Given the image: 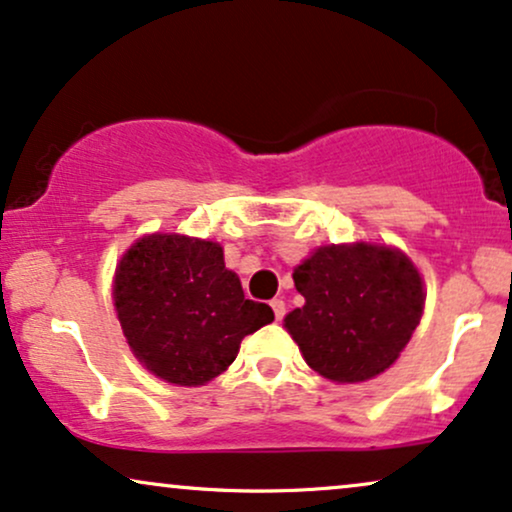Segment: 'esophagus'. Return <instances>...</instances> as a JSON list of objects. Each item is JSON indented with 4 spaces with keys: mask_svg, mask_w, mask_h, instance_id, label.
<instances>
[{
    "mask_svg": "<svg viewBox=\"0 0 512 512\" xmlns=\"http://www.w3.org/2000/svg\"><path fill=\"white\" fill-rule=\"evenodd\" d=\"M271 309H274V316H276V321H281L283 316H286V302L283 300H271Z\"/></svg>",
    "mask_w": 512,
    "mask_h": 512,
    "instance_id": "34e87169",
    "label": "esophagus"
}]
</instances>
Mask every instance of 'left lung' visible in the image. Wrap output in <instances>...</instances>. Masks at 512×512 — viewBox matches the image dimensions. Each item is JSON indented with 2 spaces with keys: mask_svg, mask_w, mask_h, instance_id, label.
<instances>
[{
  "mask_svg": "<svg viewBox=\"0 0 512 512\" xmlns=\"http://www.w3.org/2000/svg\"><path fill=\"white\" fill-rule=\"evenodd\" d=\"M293 278L304 307L286 316V328L307 364L335 383L390 368L423 316V281L399 250L326 245Z\"/></svg>",
  "mask_w": 512,
  "mask_h": 512,
  "instance_id": "left-lung-1",
  "label": "left lung"
}]
</instances>
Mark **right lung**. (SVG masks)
<instances>
[{"label":"right lung","instance_id":"1","mask_svg":"<svg viewBox=\"0 0 512 512\" xmlns=\"http://www.w3.org/2000/svg\"><path fill=\"white\" fill-rule=\"evenodd\" d=\"M122 333L148 371L196 387L236 359L245 335L274 321L269 304L245 300L217 243L153 234L125 252L115 271Z\"/></svg>","mask_w":512,"mask_h":512}]
</instances>
